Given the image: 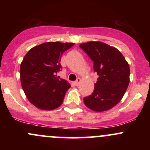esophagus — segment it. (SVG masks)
<instances>
[{"label":"esophagus","instance_id":"obj_1","mask_svg":"<svg viewBox=\"0 0 150 150\" xmlns=\"http://www.w3.org/2000/svg\"><path fill=\"white\" fill-rule=\"evenodd\" d=\"M80 82H81L80 78H78L76 81H75V82H74V85H75V86H78L79 85H80Z\"/></svg>","mask_w":150,"mask_h":150}]
</instances>
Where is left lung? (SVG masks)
<instances>
[{"label":"left lung","mask_w":150,"mask_h":150,"mask_svg":"<svg viewBox=\"0 0 150 150\" xmlns=\"http://www.w3.org/2000/svg\"><path fill=\"white\" fill-rule=\"evenodd\" d=\"M80 48L93 61L99 75L93 93L84 97V103L92 111H107L119 103L126 92L130 82L128 62L118 49L105 43H83Z\"/></svg>","instance_id":"left-lung-1"}]
</instances>
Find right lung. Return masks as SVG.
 Returning a JSON list of instances; mask_svg holds the SVG:
<instances>
[{"label":"right lung","mask_w":150,"mask_h":150,"mask_svg":"<svg viewBox=\"0 0 150 150\" xmlns=\"http://www.w3.org/2000/svg\"><path fill=\"white\" fill-rule=\"evenodd\" d=\"M73 43L46 42L27 52L20 65V80L29 101L42 110H53L62 104L70 87L57 74L61 71V56Z\"/></svg>","instance_id":"1"}]
</instances>
